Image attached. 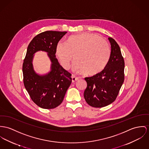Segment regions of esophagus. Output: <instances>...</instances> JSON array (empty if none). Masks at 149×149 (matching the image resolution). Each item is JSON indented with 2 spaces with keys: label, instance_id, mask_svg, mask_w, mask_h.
Returning <instances> with one entry per match:
<instances>
[{
  "label": "esophagus",
  "instance_id": "1",
  "mask_svg": "<svg viewBox=\"0 0 149 149\" xmlns=\"http://www.w3.org/2000/svg\"><path fill=\"white\" fill-rule=\"evenodd\" d=\"M71 78H72V82H75V81H77V80H78L79 79V78H78V77L75 76L74 75H72V77H71Z\"/></svg>",
  "mask_w": 149,
  "mask_h": 149
}]
</instances>
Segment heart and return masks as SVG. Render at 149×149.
Segmentation results:
<instances>
[{"label": "heart", "instance_id": "1", "mask_svg": "<svg viewBox=\"0 0 149 149\" xmlns=\"http://www.w3.org/2000/svg\"><path fill=\"white\" fill-rule=\"evenodd\" d=\"M56 54L65 69L70 66L73 56L74 68L86 75H92L103 70L111 55L108 42L96 34L81 33L70 36L66 42H59Z\"/></svg>", "mask_w": 149, "mask_h": 149}]
</instances>
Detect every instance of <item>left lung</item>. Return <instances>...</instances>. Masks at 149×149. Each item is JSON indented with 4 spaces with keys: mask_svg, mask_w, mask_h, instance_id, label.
I'll return each instance as SVG.
<instances>
[{
    "mask_svg": "<svg viewBox=\"0 0 149 149\" xmlns=\"http://www.w3.org/2000/svg\"><path fill=\"white\" fill-rule=\"evenodd\" d=\"M111 52L105 68L96 75L86 77L87 86L84 97L88 105L102 108L113 103L124 81L125 62L120 46L115 40L109 37Z\"/></svg>",
    "mask_w": 149,
    "mask_h": 149,
    "instance_id": "left-lung-1",
    "label": "left lung"
}]
</instances>
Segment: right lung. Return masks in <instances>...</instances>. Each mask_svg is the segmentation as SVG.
<instances>
[{"mask_svg":"<svg viewBox=\"0 0 149 149\" xmlns=\"http://www.w3.org/2000/svg\"><path fill=\"white\" fill-rule=\"evenodd\" d=\"M67 32L47 31L37 34L27 48L23 64V82L31 99L44 109H53L59 105L72 78L71 74L63 69L56 58V47ZM45 51L52 62L51 71L45 76H39L33 68V54L38 51Z\"/></svg>","mask_w":149,"mask_h":149,"instance_id":"1","label":"right lung"}]
</instances>
